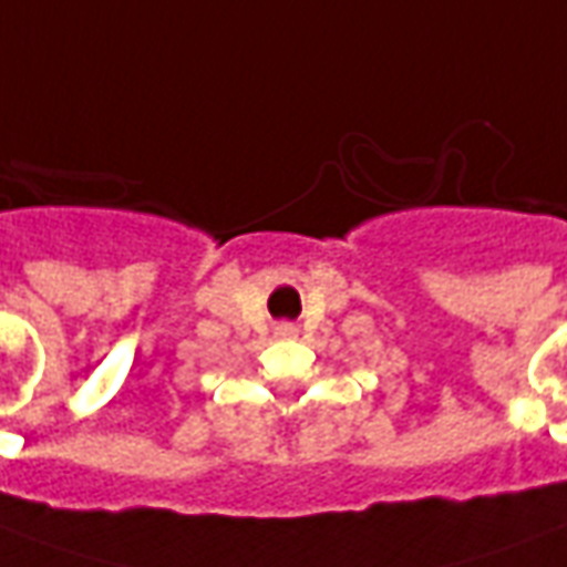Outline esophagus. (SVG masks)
<instances>
[{"instance_id":"obj_1","label":"esophagus","mask_w":567,"mask_h":567,"mask_svg":"<svg viewBox=\"0 0 567 567\" xmlns=\"http://www.w3.org/2000/svg\"><path fill=\"white\" fill-rule=\"evenodd\" d=\"M279 331H282V334H295V328H291V324H282Z\"/></svg>"}]
</instances>
